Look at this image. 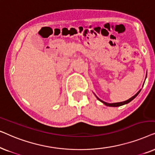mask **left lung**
<instances>
[{
    "instance_id": "obj_1",
    "label": "left lung",
    "mask_w": 155,
    "mask_h": 155,
    "mask_svg": "<svg viewBox=\"0 0 155 155\" xmlns=\"http://www.w3.org/2000/svg\"><path fill=\"white\" fill-rule=\"evenodd\" d=\"M140 90H139L138 92H137L136 94H135L134 96L133 97H131V98H130L129 99H128V100H126V101H122V102H118V103H111V104H109V103H107V102H105V101H102V100H101V99H99L98 97H97L96 95H95V96L97 97V99H99V101H101V102H102L103 104H104L106 105V106H108V107H120V106H122V105H124V104H128V103H129L130 102V101H131L133 100V99H134L135 97H136L137 96V94H139L140 93Z\"/></svg>"
}]
</instances>
